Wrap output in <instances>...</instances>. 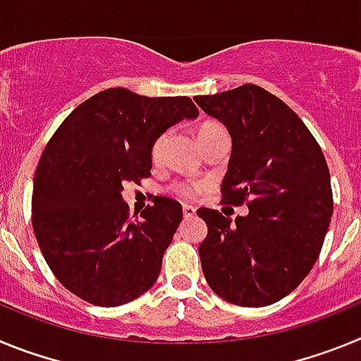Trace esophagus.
<instances>
[{"instance_id": "34e87169", "label": "esophagus", "mask_w": 361, "mask_h": 361, "mask_svg": "<svg viewBox=\"0 0 361 361\" xmlns=\"http://www.w3.org/2000/svg\"><path fill=\"white\" fill-rule=\"evenodd\" d=\"M197 213V209L193 208V206H190V204H184L183 206V215L184 216H193Z\"/></svg>"}]
</instances>
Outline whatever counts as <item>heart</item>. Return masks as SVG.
I'll return each mask as SVG.
<instances>
[{
    "label": "heart",
    "instance_id": "obj_1",
    "mask_svg": "<svg viewBox=\"0 0 361 361\" xmlns=\"http://www.w3.org/2000/svg\"><path fill=\"white\" fill-rule=\"evenodd\" d=\"M216 128H220V126H219V124H215V123L202 124V126L199 128V132H197V137L206 135V133L213 132V130H216ZM166 139H168V133H161V135L155 139V142H153V146H152V159H153V161H159V159H161L162 152H164ZM204 188H206V184H204L202 180H180V183H175L173 186H171V191H173V193H177L178 197L190 199V197L199 195Z\"/></svg>",
    "mask_w": 361,
    "mask_h": 361
}]
</instances>
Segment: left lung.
<instances>
[{"label":"left lung","mask_w":361,"mask_h":361,"mask_svg":"<svg viewBox=\"0 0 361 361\" xmlns=\"http://www.w3.org/2000/svg\"><path fill=\"white\" fill-rule=\"evenodd\" d=\"M195 103L231 135L222 202L250 208L235 222L216 209L197 212L208 224L199 245L204 276L231 304H275L309 275L324 245L333 215L324 153L304 121L257 85Z\"/></svg>","instance_id":"obj_1"}]
</instances>
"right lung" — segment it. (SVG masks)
Returning a JSON list of instances; mask_svg holds the SVG:
<instances>
[{
	"label": "right lung",
	"mask_w": 361,
	"mask_h": 361,
	"mask_svg": "<svg viewBox=\"0 0 361 361\" xmlns=\"http://www.w3.org/2000/svg\"><path fill=\"white\" fill-rule=\"evenodd\" d=\"M190 97H145L108 88L61 123L34 175L32 226L54 276L101 307L128 304L159 279L183 206L155 197L130 219L123 184L152 170V146L166 128L195 119Z\"/></svg>",
	"instance_id": "1"
}]
</instances>
